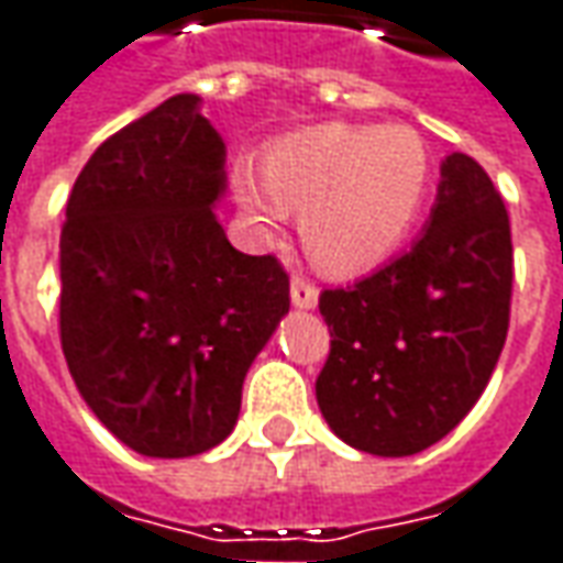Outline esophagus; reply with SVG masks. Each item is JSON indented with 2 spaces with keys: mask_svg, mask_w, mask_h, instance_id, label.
Wrapping results in <instances>:
<instances>
[{
  "mask_svg": "<svg viewBox=\"0 0 563 563\" xmlns=\"http://www.w3.org/2000/svg\"><path fill=\"white\" fill-rule=\"evenodd\" d=\"M320 289L305 277H292V305L296 308H314L318 305Z\"/></svg>",
  "mask_w": 563,
  "mask_h": 563,
  "instance_id": "34e87169",
  "label": "esophagus"
}]
</instances>
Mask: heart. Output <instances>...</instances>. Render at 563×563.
Masks as SVG:
<instances>
[{
  "label": "heart",
  "instance_id": "b5f03b06",
  "mask_svg": "<svg viewBox=\"0 0 563 563\" xmlns=\"http://www.w3.org/2000/svg\"><path fill=\"white\" fill-rule=\"evenodd\" d=\"M264 184L240 174L252 221L277 230L301 214V243L320 271L352 277L386 262L411 233L430 189V155L411 126L318 124L264 152Z\"/></svg>",
  "mask_w": 563,
  "mask_h": 563
}]
</instances>
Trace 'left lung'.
Returning <instances> with one entry per match:
<instances>
[{
	"label": "left lung",
	"mask_w": 563,
	"mask_h": 563,
	"mask_svg": "<svg viewBox=\"0 0 563 563\" xmlns=\"http://www.w3.org/2000/svg\"><path fill=\"white\" fill-rule=\"evenodd\" d=\"M508 208L471 155L442 162L423 236L371 277L323 289L318 405L361 452L415 455L452 433L493 377L511 320Z\"/></svg>",
	"instance_id": "1"
}]
</instances>
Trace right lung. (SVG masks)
<instances>
[{"mask_svg":"<svg viewBox=\"0 0 563 563\" xmlns=\"http://www.w3.org/2000/svg\"><path fill=\"white\" fill-rule=\"evenodd\" d=\"M221 189V136L180 92L111 133L68 196L62 352L92 415L140 455L230 437L245 371L289 311L286 267L227 240Z\"/></svg>","mask_w":563,"mask_h":563,"instance_id":"add662e5","label":"right lung"}]
</instances>
